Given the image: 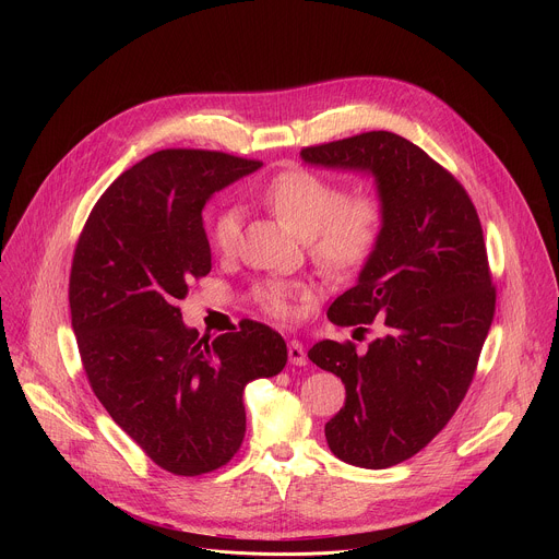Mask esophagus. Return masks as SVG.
Segmentation results:
<instances>
[{"label":"esophagus","instance_id":"esophagus-1","mask_svg":"<svg viewBox=\"0 0 559 559\" xmlns=\"http://www.w3.org/2000/svg\"><path fill=\"white\" fill-rule=\"evenodd\" d=\"M287 356H289V362H292V365H298V367L307 365L305 347H302L298 341H289V345H287Z\"/></svg>","mask_w":559,"mask_h":559}]
</instances>
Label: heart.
Returning a JSON list of instances; mask_svg holds the SVG:
<instances>
[{"mask_svg":"<svg viewBox=\"0 0 559 559\" xmlns=\"http://www.w3.org/2000/svg\"><path fill=\"white\" fill-rule=\"evenodd\" d=\"M263 203L276 212L294 231L309 241L311 257L330 274H352L360 270L384 229V207L373 194L347 197L345 188L309 170H289L274 177L261 190ZM243 210L227 203L210 221L212 246L229 254L241 236ZM305 287L281 278L263 281L254 287V302L274 318H289L294 298Z\"/></svg>","mask_w":559,"mask_h":559,"instance_id":"obj_1","label":"heart"}]
</instances>
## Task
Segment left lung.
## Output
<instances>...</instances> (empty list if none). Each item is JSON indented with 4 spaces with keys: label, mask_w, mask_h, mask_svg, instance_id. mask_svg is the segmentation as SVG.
Segmentation results:
<instances>
[{
    "label": "left lung",
    "mask_w": 559,
    "mask_h": 559,
    "mask_svg": "<svg viewBox=\"0 0 559 559\" xmlns=\"http://www.w3.org/2000/svg\"><path fill=\"white\" fill-rule=\"evenodd\" d=\"M302 162L371 175L384 207L378 248L352 289L328 309L336 325L382 336L365 354L321 341L307 356L336 373L345 407L325 425L336 457L386 468L425 449L451 420L487 341L496 287L483 225L466 194L433 158L386 130L300 150Z\"/></svg>",
    "instance_id": "1"
}]
</instances>
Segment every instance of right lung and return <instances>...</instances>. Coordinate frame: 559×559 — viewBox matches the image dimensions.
<instances>
[{
	"label": "right lung",
	"mask_w": 559,
	"mask_h": 559,
	"mask_svg": "<svg viewBox=\"0 0 559 559\" xmlns=\"http://www.w3.org/2000/svg\"><path fill=\"white\" fill-rule=\"evenodd\" d=\"M261 166L210 150L154 152L102 194L74 250L68 298L88 382L110 418L175 475L227 464L246 436V384L287 362L267 325L243 321L210 341L177 307L212 270L205 203Z\"/></svg>",
	"instance_id": "obj_1"
}]
</instances>
